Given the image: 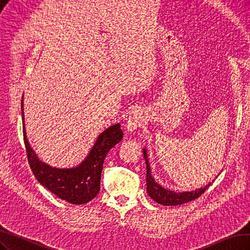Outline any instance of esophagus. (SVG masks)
<instances>
[{"label": "esophagus", "mask_w": 250, "mask_h": 250, "mask_svg": "<svg viewBox=\"0 0 250 250\" xmlns=\"http://www.w3.org/2000/svg\"><path fill=\"white\" fill-rule=\"evenodd\" d=\"M143 122H144L143 112L141 110H139V109H137V110L132 111L129 114L128 119H127V121H126L125 127H126L127 131L132 132V131H135L136 129L140 128L141 125L143 124Z\"/></svg>", "instance_id": "obj_1"}]
</instances>
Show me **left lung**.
<instances>
[{"mask_svg": "<svg viewBox=\"0 0 250 250\" xmlns=\"http://www.w3.org/2000/svg\"><path fill=\"white\" fill-rule=\"evenodd\" d=\"M143 155L144 159L146 162V188H147V193L153 198L156 203L163 205V206H178V205H184L186 203L191 202L198 198L208 188L212 182L207 185L204 188H197L195 191L191 192H181V193H176L171 190H167V188H162L160 185H158L155 181V179L151 176L150 167L148 164L147 159V153H146V149H143Z\"/></svg>", "mask_w": 250, "mask_h": 250, "instance_id": "obj_1", "label": "left lung"}]
</instances>
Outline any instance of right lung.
Wrapping results in <instances>:
<instances>
[{"instance_id":"1","label":"right lung","mask_w":250,"mask_h":250,"mask_svg":"<svg viewBox=\"0 0 250 250\" xmlns=\"http://www.w3.org/2000/svg\"><path fill=\"white\" fill-rule=\"evenodd\" d=\"M23 139L27 159L33 174L40 184L57 197L73 205H83L92 200L100 192L101 174L105 158L123 138L120 124L108 127L97 138L92 149L79 166L72 168L52 167L39 160L27 141L24 127L23 100L21 102Z\"/></svg>"}]
</instances>
